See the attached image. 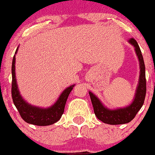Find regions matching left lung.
Listing matches in <instances>:
<instances>
[{"instance_id": "8db88e82", "label": "left lung", "mask_w": 155, "mask_h": 155, "mask_svg": "<svg viewBox=\"0 0 155 155\" xmlns=\"http://www.w3.org/2000/svg\"><path fill=\"white\" fill-rule=\"evenodd\" d=\"M128 42L131 46H134L135 52L139 60L140 65L139 81L132 102L126 107L111 109L104 105L103 103L100 101V99L94 95L91 91H89L95 116L99 120L110 125L125 124L131 122L137 115L140 108L142 107L145 101V94H146V80H145V63L143 60L142 54L138 46V43L134 38H131L128 41Z\"/></svg>"}]
</instances>
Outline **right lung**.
I'll list each match as a JSON object with an SVG mask.
<instances>
[{"label":"right lung","mask_w":155,"mask_h":155,"mask_svg":"<svg viewBox=\"0 0 155 155\" xmlns=\"http://www.w3.org/2000/svg\"><path fill=\"white\" fill-rule=\"evenodd\" d=\"M18 47L15 51V54ZM15 54L12 61V94L13 102L18 109L19 114L26 123L37 126H48L54 124L60 119L64 111V107L68 95L75 85H72L63 91L54 104L48 108H41L28 104L24 100L18 91L15 76Z\"/></svg>","instance_id":"right-lung-1"}]
</instances>
